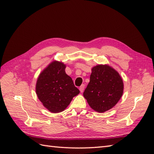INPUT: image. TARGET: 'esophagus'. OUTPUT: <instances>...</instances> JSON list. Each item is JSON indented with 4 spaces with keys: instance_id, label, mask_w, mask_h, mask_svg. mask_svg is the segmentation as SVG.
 <instances>
[{
    "instance_id": "esophagus-1",
    "label": "esophagus",
    "mask_w": 154,
    "mask_h": 154,
    "mask_svg": "<svg viewBox=\"0 0 154 154\" xmlns=\"http://www.w3.org/2000/svg\"><path fill=\"white\" fill-rule=\"evenodd\" d=\"M84 88H85V86H84V84H82V86L80 87V88H79V90H80V92L81 93H82V92L84 91Z\"/></svg>"
}]
</instances>
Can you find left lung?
<instances>
[{
    "label": "left lung",
    "instance_id": "obj_1",
    "mask_svg": "<svg viewBox=\"0 0 154 154\" xmlns=\"http://www.w3.org/2000/svg\"><path fill=\"white\" fill-rule=\"evenodd\" d=\"M123 89L122 78L114 68L99 64L92 68L90 81L83 95L92 109L103 112L118 103Z\"/></svg>",
    "mask_w": 154,
    "mask_h": 154
}]
</instances>
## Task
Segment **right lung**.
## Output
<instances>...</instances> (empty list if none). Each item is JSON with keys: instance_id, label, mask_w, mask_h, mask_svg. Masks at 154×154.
Returning <instances> with one entry per match:
<instances>
[{"instance_id": "add662e5", "label": "right lung", "mask_w": 154, "mask_h": 154, "mask_svg": "<svg viewBox=\"0 0 154 154\" xmlns=\"http://www.w3.org/2000/svg\"><path fill=\"white\" fill-rule=\"evenodd\" d=\"M66 65L54 60L37 78L36 94L43 106L53 113L62 112L80 93L72 78L65 72Z\"/></svg>"}]
</instances>
